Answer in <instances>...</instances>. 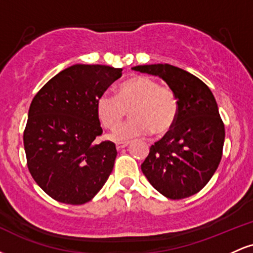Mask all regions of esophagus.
<instances>
[{"instance_id": "34e87169", "label": "esophagus", "mask_w": 253, "mask_h": 253, "mask_svg": "<svg viewBox=\"0 0 253 253\" xmlns=\"http://www.w3.org/2000/svg\"><path fill=\"white\" fill-rule=\"evenodd\" d=\"M128 144H129L128 141H123V143H117L115 146H117L118 150H121V149H125L126 146H128Z\"/></svg>"}]
</instances>
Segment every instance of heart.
<instances>
[{
    "mask_svg": "<svg viewBox=\"0 0 253 253\" xmlns=\"http://www.w3.org/2000/svg\"><path fill=\"white\" fill-rule=\"evenodd\" d=\"M128 109L132 118L110 134L113 140H128L152 132L156 135L168 133L176 123L178 101L175 92L158 81L138 76L121 84L118 95L103 92L96 102L97 117L107 128H115Z\"/></svg>",
    "mask_w": 253,
    "mask_h": 253,
    "instance_id": "heart-1",
    "label": "heart"
}]
</instances>
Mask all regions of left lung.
<instances>
[{
  "label": "left lung",
  "mask_w": 253,
  "mask_h": 253,
  "mask_svg": "<svg viewBox=\"0 0 253 253\" xmlns=\"http://www.w3.org/2000/svg\"><path fill=\"white\" fill-rule=\"evenodd\" d=\"M132 69L162 78L178 101L175 125L151 146L141 171L168 199H185L199 193L214 175L222 156L225 126L215 97L201 80L169 64Z\"/></svg>",
  "instance_id": "1"
}]
</instances>
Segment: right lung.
Wrapping results in <instances>:
<instances>
[{
	"label": "right lung",
	"mask_w": 253,
	"mask_h": 253,
	"mask_svg": "<svg viewBox=\"0 0 253 253\" xmlns=\"http://www.w3.org/2000/svg\"><path fill=\"white\" fill-rule=\"evenodd\" d=\"M123 76V69L76 64L38 91L28 110L25 152L32 177L58 202L83 205L107 182L117 149L102 134L98 97Z\"/></svg>",
	"instance_id": "add662e5"
}]
</instances>
